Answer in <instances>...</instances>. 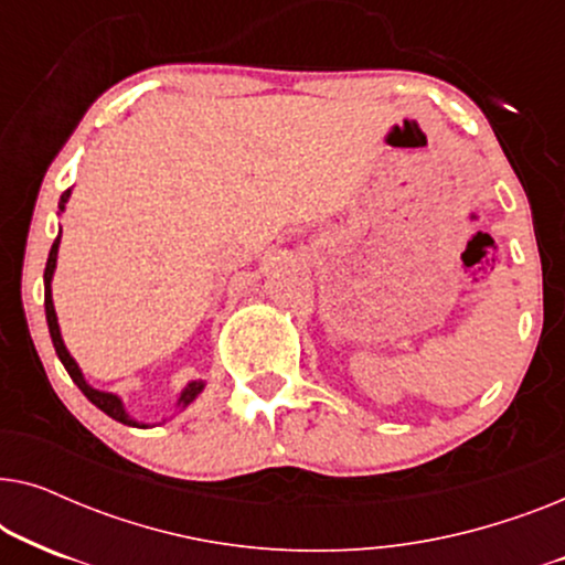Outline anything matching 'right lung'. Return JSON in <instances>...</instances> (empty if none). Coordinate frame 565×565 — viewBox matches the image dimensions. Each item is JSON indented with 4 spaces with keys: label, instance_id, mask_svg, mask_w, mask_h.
<instances>
[{
    "label": "right lung",
    "instance_id": "1",
    "mask_svg": "<svg viewBox=\"0 0 565 565\" xmlns=\"http://www.w3.org/2000/svg\"><path fill=\"white\" fill-rule=\"evenodd\" d=\"M68 195H72V190H66L64 195H61L58 211H64V205H66ZM58 244H61V231H58L56 242H53V246H51V252H49V262H45V273H43V282H45V321H49L51 342H53V347H56L58 360L64 362L66 373L72 375V381H74L76 385H79V391L84 393V396H87V398L92 401V404H95V406L99 408V412H105L107 416H113L115 422L128 424V427H146V424H141V422L130 419L126 408H122V401H120L118 396H115V393L97 391V388H92V385H89L87 381H84V375H82L79 365H76V360H74L72 354H68V350H66L64 339H61V329H58V319H56V308H53V298H51V280H53V269H56ZM203 388H205V383H203V381H192V383H188V388H184V391L180 393V401H177V406H182V408H184L188 404H192V401L198 398V393L203 391Z\"/></svg>",
    "mask_w": 565,
    "mask_h": 565
}]
</instances>
